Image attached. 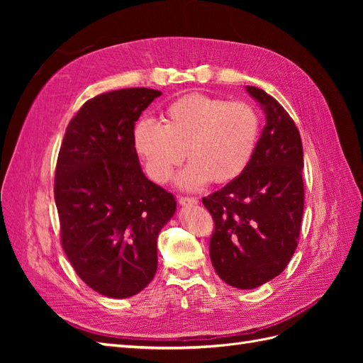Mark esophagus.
<instances>
[{
  "label": "esophagus",
  "instance_id": "obj_1",
  "mask_svg": "<svg viewBox=\"0 0 363 363\" xmlns=\"http://www.w3.org/2000/svg\"><path fill=\"white\" fill-rule=\"evenodd\" d=\"M179 204L180 206H195V204H199V200L194 199V196H179Z\"/></svg>",
  "mask_w": 363,
  "mask_h": 363
}]
</instances>
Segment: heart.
Instances as JSON below:
<instances>
[{"label":"heart","mask_w":363,"mask_h":363,"mask_svg":"<svg viewBox=\"0 0 363 363\" xmlns=\"http://www.w3.org/2000/svg\"><path fill=\"white\" fill-rule=\"evenodd\" d=\"M259 116L242 101L189 94L163 112V124L140 119L133 128V150L148 177L167 183L186 156L192 162L177 177L183 189H201L212 180L228 183L242 174L255 156Z\"/></svg>","instance_id":"b5f03b06"}]
</instances>
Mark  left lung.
<instances>
[{"mask_svg":"<svg viewBox=\"0 0 363 363\" xmlns=\"http://www.w3.org/2000/svg\"><path fill=\"white\" fill-rule=\"evenodd\" d=\"M247 92L267 118L255 156L238 179L203 199L215 223L208 247L212 265L239 289L257 288L288 267L304 208L300 131L265 91L247 86Z\"/></svg>","mask_w":363,"mask_h":363,"instance_id":"8db88e82","label":"left lung"}]
</instances>
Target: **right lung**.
Masks as SVG:
<instances>
[{"instance_id": "right-lung-1", "label": "right lung", "mask_w": 363, "mask_h": 363, "mask_svg": "<svg viewBox=\"0 0 363 363\" xmlns=\"http://www.w3.org/2000/svg\"><path fill=\"white\" fill-rule=\"evenodd\" d=\"M162 92L128 87L86 101L67 127L54 200L60 240L87 286L111 298L136 295L157 269V236L172 218L174 195L142 172L135 123Z\"/></svg>"}]
</instances>
